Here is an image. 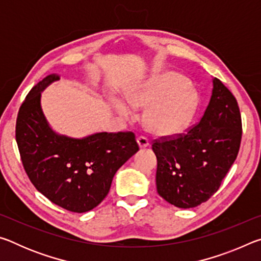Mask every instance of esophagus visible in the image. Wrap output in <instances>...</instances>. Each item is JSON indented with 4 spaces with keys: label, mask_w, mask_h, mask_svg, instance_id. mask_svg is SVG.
<instances>
[{
    "label": "esophagus",
    "mask_w": 261,
    "mask_h": 261,
    "mask_svg": "<svg viewBox=\"0 0 261 261\" xmlns=\"http://www.w3.org/2000/svg\"><path fill=\"white\" fill-rule=\"evenodd\" d=\"M137 143H138L140 148H145L149 145L148 139L146 138V137H143V136H140V137H138V138H137Z\"/></svg>",
    "instance_id": "34e87169"
}]
</instances>
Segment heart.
Listing matches in <instances>:
<instances>
[{
	"label": "heart",
	"instance_id": "1",
	"mask_svg": "<svg viewBox=\"0 0 261 261\" xmlns=\"http://www.w3.org/2000/svg\"><path fill=\"white\" fill-rule=\"evenodd\" d=\"M125 101L113 98L110 106L123 118L134 115L132 108L146 107L144 122L159 136H171L187 129L199 106V95L184 77L167 72L145 79L132 87Z\"/></svg>",
	"mask_w": 261,
	"mask_h": 261
}]
</instances>
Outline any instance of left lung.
Instances as JSON below:
<instances>
[{"instance_id":"8db88e82","label":"left lung","mask_w":261,"mask_h":261,"mask_svg":"<svg viewBox=\"0 0 261 261\" xmlns=\"http://www.w3.org/2000/svg\"><path fill=\"white\" fill-rule=\"evenodd\" d=\"M241 139L235 96L213 78L211 100L200 121L185 135L152 145L158 160V193L178 208H192L208 200L235 162Z\"/></svg>"}]
</instances>
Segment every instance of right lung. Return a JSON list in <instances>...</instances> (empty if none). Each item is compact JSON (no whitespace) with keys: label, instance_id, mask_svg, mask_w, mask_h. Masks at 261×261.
Segmentation results:
<instances>
[{"label":"right lung","instance_id":"1","mask_svg":"<svg viewBox=\"0 0 261 261\" xmlns=\"http://www.w3.org/2000/svg\"><path fill=\"white\" fill-rule=\"evenodd\" d=\"M59 79L49 74L30 91L17 116L16 141L35 189L62 208L85 213L105 199L114 175L139 147L132 132L72 138L53 130L41 93Z\"/></svg>","mask_w":261,"mask_h":261}]
</instances>
